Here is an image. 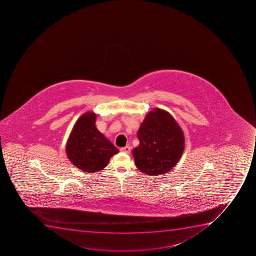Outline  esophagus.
<instances>
[{
	"instance_id": "obj_1",
	"label": "esophagus",
	"mask_w": 256,
	"mask_h": 256,
	"mask_svg": "<svg viewBox=\"0 0 256 256\" xmlns=\"http://www.w3.org/2000/svg\"><path fill=\"white\" fill-rule=\"evenodd\" d=\"M121 152H126V154H130L131 151V147L130 146H126V147L122 148Z\"/></svg>"
}]
</instances>
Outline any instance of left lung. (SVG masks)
<instances>
[{
  "mask_svg": "<svg viewBox=\"0 0 256 256\" xmlns=\"http://www.w3.org/2000/svg\"><path fill=\"white\" fill-rule=\"evenodd\" d=\"M140 145L132 150L135 164L151 176L164 174L174 168L184 150V136L172 115L155 108L145 116L138 131Z\"/></svg>",
  "mask_w": 256,
  "mask_h": 256,
  "instance_id": "1",
  "label": "left lung"
}]
</instances>
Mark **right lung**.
I'll return each instance as SVG.
<instances>
[{
  "label": "right lung",
  "instance_id": "1",
  "mask_svg": "<svg viewBox=\"0 0 256 256\" xmlns=\"http://www.w3.org/2000/svg\"><path fill=\"white\" fill-rule=\"evenodd\" d=\"M96 114L88 112L74 124L66 145L69 160L79 170L94 172L104 170L118 150L96 128Z\"/></svg>",
  "mask_w": 256,
  "mask_h": 256
}]
</instances>
